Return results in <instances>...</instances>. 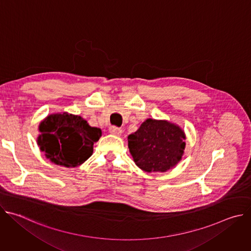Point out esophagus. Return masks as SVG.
<instances>
[{"instance_id":"obj_1","label":"esophagus","mask_w":251,"mask_h":251,"mask_svg":"<svg viewBox=\"0 0 251 251\" xmlns=\"http://www.w3.org/2000/svg\"><path fill=\"white\" fill-rule=\"evenodd\" d=\"M109 132H110L111 134L115 135V136H119V135H121L122 130H121V128H119V127L111 126V127H109Z\"/></svg>"}]
</instances>
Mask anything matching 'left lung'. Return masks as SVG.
<instances>
[{"label": "left lung", "mask_w": 251, "mask_h": 251, "mask_svg": "<svg viewBox=\"0 0 251 251\" xmlns=\"http://www.w3.org/2000/svg\"><path fill=\"white\" fill-rule=\"evenodd\" d=\"M185 133L167 121L147 119L128 136V147L135 164L145 172H166L182 159Z\"/></svg>", "instance_id": "1"}]
</instances>
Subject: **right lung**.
I'll use <instances>...</instances> for the list:
<instances>
[{
    "instance_id": "1",
    "label": "right lung",
    "mask_w": 251,
    "mask_h": 251,
    "mask_svg": "<svg viewBox=\"0 0 251 251\" xmlns=\"http://www.w3.org/2000/svg\"><path fill=\"white\" fill-rule=\"evenodd\" d=\"M38 144L47 158L64 167H77L93 152L101 130L90 127L86 120L68 113L48 116L40 125Z\"/></svg>"
}]
</instances>
